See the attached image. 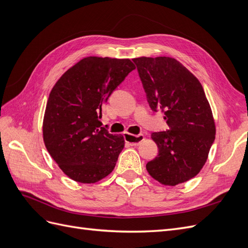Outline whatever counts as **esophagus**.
Listing matches in <instances>:
<instances>
[{"mask_svg":"<svg viewBox=\"0 0 248 248\" xmlns=\"http://www.w3.org/2000/svg\"><path fill=\"white\" fill-rule=\"evenodd\" d=\"M124 138H125L126 142H128V144L131 146H139L142 141V140L145 139L144 134H140V133L138 134V136H132V134L125 133Z\"/></svg>","mask_w":248,"mask_h":248,"instance_id":"esophagus-1","label":"esophagus"}]
</instances>
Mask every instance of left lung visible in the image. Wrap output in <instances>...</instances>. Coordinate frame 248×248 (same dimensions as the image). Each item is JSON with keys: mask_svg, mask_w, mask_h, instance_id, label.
Returning <instances> with one entry per match:
<instances>
[{"mask_svg": "<svg viewBox=\"0 0 248 248\" xmlns=\"http://www.w3.org/2000/svg\"><path fill=\"white\" fill-rule=\"evenodd\" d=\"M147 101L162 111L169 129L153 132L158 154L147 170L164 185L175 186L197 176L215 140L212 110L201 82L177 60L169 57L132 59Z\"/></svg>", "mask_w": 248, "mask_h": 248, "instance_id": "left-lung-1", "label": "left lung"}]
</instances>
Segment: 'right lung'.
Wrapping results in <instances>:
<instances>
[{
	"label": "right lung",
	"instance_id": "add662e5",
	"mask_svg": "<svg viewBox=\"0 0 248 248\" xmlns=\"http://www.w3.org/2000/svg\"><path fill=\"white\" fill-rule=\"evenodd\" d=\"M134 69L129 59L88 57L52 88L43 119L44 144L74 181L95 183L115 169L125 141L101 127V108Z\"/></svg>",
	"mask_w": 248,
	"mask_h": 248
}]
</instances>
